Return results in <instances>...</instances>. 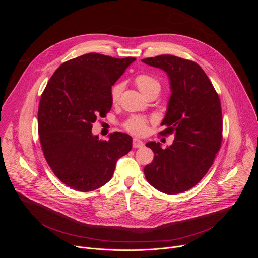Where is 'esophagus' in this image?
<instances>
[{"mask_svg":"<svg viewBox=\"0 0 258 258\" xmlns=\"http://www.w3.org/2000/svg\"><path fill=\"white\" fill-rule=\"evenodd\" d=\"M143 146H144V143L141 140H139L137 138L133 139V147H134V148H142Z\"/></svg>","mask_w":258,"mask_h":258,"instance_id":"1","label":"esophagus"}]
</instances>
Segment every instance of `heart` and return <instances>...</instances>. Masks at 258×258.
Wrapping results in <instances>:
<instances>
[{
	"label": "heart",
	"mask_w": 258,
	"mask_h": 258,
	"mask_svg": "<svg viewBox=\"0 0 258 258\" xmlns=\"http://www.w3.org/2000/svg\"><path fill=\"white\" fill-rule=\"evenodd\" d=\"M135 83L139 90L147 96L148 94L160 91V83L157 79H155L153 76L148 75V73H142L139 75L135 79ZM123 91V84L122 83H116L110 92V96H111L112 103H117L120 99L121 93ZM124 127L134 134L137 135H143L147 131V119L141 116H132L124 122Z\"/></svg>",
	"instance_id": "1"
}]
</instances>
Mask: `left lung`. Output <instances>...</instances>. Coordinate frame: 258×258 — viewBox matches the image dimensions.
Instances as JSON below:
<instances>
[{
  "mask_svg": "<svg viewBox=\"0 0 258 258\" xmlns=\"http://www.w3.org/2000/svg\"><path fill=\"white\" fill-rule=\"evenodd\" d=\"M166 72L170 86L161 135L174 133L166 149L159 142H148L154 152L144 173L150 185L165 194L190 190L213 163L223 140V116L219 98L203 69L195 62L172 55L142 60Z\"/></svg>",
  "mask_w": 258,
  "mask_h": 258,
  "instance_id": "8db88e82",
  "label": "left lung"
}]
</instances>
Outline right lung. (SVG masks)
<instances>
[{"label":"right lung","instance_id":"obj_1","mask_svg":"<svg viewBox=\"0 0 258 258\" xmlns=\"http://www.w3.org/2000/svg\"><path fill=\"white\" fill-rule=\"evenodd\" d=\"M135 60L89 53L61 64L47 84L38 112L40 141L51 169L68 187L90 192L104 186L131 151L130 135L114 132L101 141L92 123L110 111L112 86Z\"/></svg>","mask_w":258,"mask_h":258}]
</instances>
